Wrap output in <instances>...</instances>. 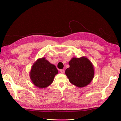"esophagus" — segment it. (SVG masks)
<instances>
[{
	"mask_svg": "<svg viewBox=\"0 0 121 121\" xmlns=\"http://www.w3.org/2000/svg\"><path fill=\"white\" fill-rule=\"evenodd\" d=\"M60 73H62V74H64V73H65V70L63 69H60Z\"/></svg>",
	"mask_w": 121,
	"mask_h": 121,
	"instance_id": "34e87169",
	"label": "esophagus"
}]
</instances>
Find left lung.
Returning <instances> with one entry per match:
<instances>
[{
  "label": "left lung",
  "instance_id": "1",
  "mask_svg": "<svg viewBox=\"0 0 121 121\" xmlns=\"http://www.w3.org/2000/svg\"><path fill=\"white\" fill-rule=\"evenodd\" d=\"M69 67L65 73L69 81L78 87H83L89 84L93 78V66L85 57L73 58L69 62Z\"/></svg>",
  "mask_w": 121,
  "mask_h": 121
}]
</instances>
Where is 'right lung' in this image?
<instances>
[{"label": "right lung", "instance_id": "1", "mask_svg": "<svg viewBox=\"0 0 121 121\" xmlns=\"http://www.w3.org/2000/svg\"><path fill=\"white\" fill-rule=\"evenodd\" d=\"M58 70L45 58L39 59L33 65L30 72V78L34 85L40 88L50 85L53 81Z\"/></svg>", "mask_w": 121, "mask_h": 121}]
</instances>
